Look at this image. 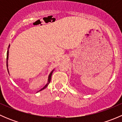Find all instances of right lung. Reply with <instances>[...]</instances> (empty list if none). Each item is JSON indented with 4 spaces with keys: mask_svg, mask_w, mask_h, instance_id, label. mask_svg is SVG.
<instances>
[{
    "mask_svg": "<svg viewBox=\"0 0 122 122\" xmlns=\"http://www.w3.org/2000/svg\"><path fill=\"white\" fill-rule=\"evenodd\" d=\"M9 48V46L8 48ZM8 55H9V51H8H8H7V58H6V66H7V67H8ZM52 72H51V73H50V74L49 75V77H48V83H47V84H46V85H45V86H44V87H43V88H42L41 90H39V92H40V91L42 90H44V88H46V87H47V86H48V85L49 84V83H50V81H51V76H52Z\"/></svg>",
    "mask_w": 122,
    "mask_h": 122,
    "instance_id": "1",
    "label": "right lung"
}]
</instances>
